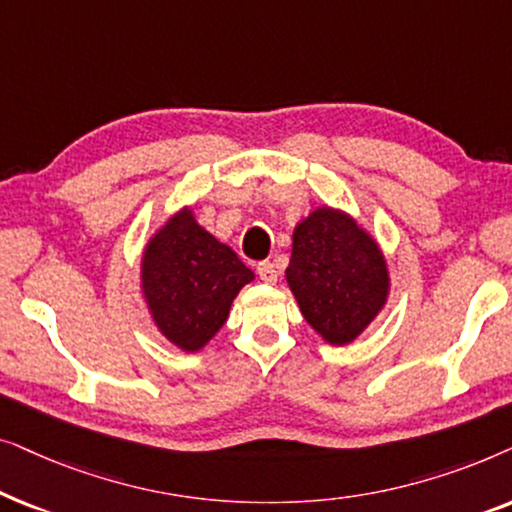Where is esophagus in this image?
<instances>
[{
  "label": "esophagus",
  "mask_w": 512,
  "mask_h": 512,
  "mask_svg": "<svg viewBox=\"0 0 512 512\" xmlns=\"http://www.w3.org/2000/svg\"><path fill=\"white\" fill-rule=\"evenodd\" d=\"M256 272H258V277L263 279V282H268V284H275V282H277V268H275V263L261 261V263H258Z\"/></svg>",
  "instance_id": "esophagus-1"
}]
</instances>
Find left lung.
Returning <instances> with one entry per match:
<instances>
[{
  "instance_id": "1",
  "label": "left lung",
  "mask_w": 512,
  "mask_h": 512,
  "mask_svg": "<svg viewBox=\"0 0 512 512\" xmlns=\"http://www.w3.org/2000/svg\"><path fill=\"white\" fill-rule=\"evenodd\" d=\"M300 312L331 345H347L382 310L387 265L373 237L347 214L321 207L298 223L286 268Z\"/></svg>"
}]
</instances>
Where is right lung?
Returning a JSON list of instances; mask_svg holds the SVG:
<instances>
[{
    "mask_svg": "<svg viewBox=\"0 0 512 512\" xmlns=\"http://www.w3.org/2000/svg\"><path fill=\"white\" fill-rule=\"evenodd\" d=\"M254 279L226 244L184 209L144 251L142 282L160 331L186 352H198L226 324L237 291Z\"/></svg>",
    "mask_w": 512,
    "mask_h": 512,
    "instance_id": "1",
    "label": "right lung"
}]
</instances>
